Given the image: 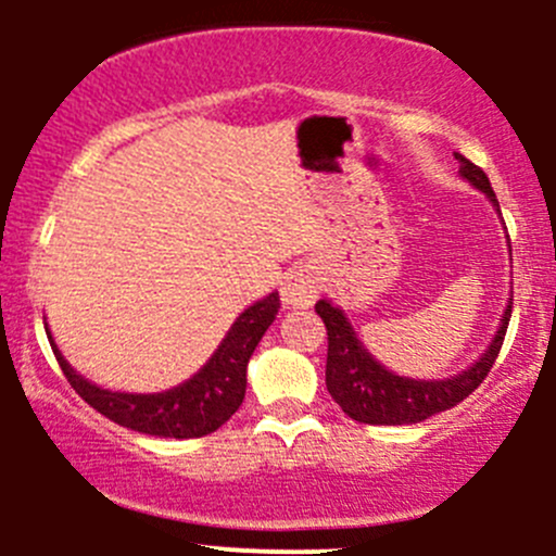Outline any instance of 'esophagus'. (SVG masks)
<instances>
[{
  "instance_id": "34e87169",
  "label": "esophagus",
  "mask_w": 556,
  "mask_h": 556,
  "mask_svg": "<svg viewBox=\"0 0 556 556\" xmlns=\"http://www.w3.org/2000/svg\"><path fill=\"white\" fill-rule=\"evenodd\" d=\"M319 279L309 266H295L282 279V304L288 309H309L317 301Z\"/></svg>"
}]
</instances>
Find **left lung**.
Segmentation results:
<instances>
[{
  "label": "left lung",
  "instance_id": "obj_1",
  "mask_svg": "<svg viewBox=\"0 0 556 556\" xmlns=\"http://www.w3.org/2000/svg\"><path fill=\"white\" fill-rule=\"evenodd\" d=\"M454 159L459 161V174L473 188H479L492 201V206H497V212H501L490 177L459 153H454ZM511 301L514 299H508L501 328H497L495 339L486 346L484 355L468 371L450 379H408L387 371L382 363L374 361L371 352L357 339L352 325L346 323L344 312L330 304V301H317L314 312L323 317L325 330H328L325 384H328L330 397L339 403L346 417L366 425H414L457 406L459 401H465L476 387L484 382L490 368L495 366L503 339H506L508 319H511Z\"/></svg>",
  "mask_w": 556,
  "mask_h": 556
}]
</instances>
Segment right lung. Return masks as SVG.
Masks as SVG:
<instances>
[{
	"instance_id": "add662e5",
	"label": "right lung",
	"mask_w": 556,
	"mask_h": 556,
	"mask_svg": "<svg viewBox=\"0 0 556 556\" xmlns=\"http://www.w3.org/2000/svg\"><path fill=\"white\" fill-rule=\"evenodd\" d=\"M277 312V293H268L263 301L247 306L199 374H193L188 382L172 387V390L150 392V395L102 390V387L83 379L64 361L59 346H53V355L64 371L66 382L75 387V392L88 406L97 408L106 419L137 430V433L159 435V439H201L206 433H215L242 406L247 363H250L257 341L263 339Z\"/></svg>"
}]
</instances>
